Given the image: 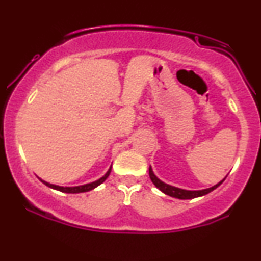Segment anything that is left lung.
Segmentation results:
<instances>
[{
    "instance_id": "obj_1",
    "label": "left lung",
    "mask_w": 261,
    "mask_h": 261,
    "mask_svg": "<svg viewBox=\"0 0 261 261\" xmlns=\"http://www.w3.org/2000/svg\"><path fill=\"white\" fill-rule=\"evenodd\" d=\"M149 178H151L152 182H153V184L155 185V188L160 189L162 193H164V194H166V195L175 197V199H180V200L195 199V197L206 195V194L211 193L212 190H215V189L220 187V185L224 181V179H226V178H224L223 180H221L220 182H218V184L214 185V187H212V188L203 189V190H184V189L172 187V185L166 184V182H163L162 180H160V179H158L157 176L154 175L153 170H152L151 167H149Z\"/></svg>"
}]
</instances>
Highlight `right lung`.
Instances as JSON below:
<instances>
[{
    "label": "right lung",
    "mask_w": 261,
    "mask_h": 261,
    "mask_svg": "<svg viewBox=\"0 0 261 261\" xmlns=\"http://www.w3.org/2000/svg\"><path fill=\"white\" fill-rule=\"evenodd\" d=\"M110 170H112V167H110L109 170H108V172L106 173V174H104L103 176H101L100 179H98V180H95V181H93V182H89V184L80 185V187H59V185H54V184H50V182H46V181L41 180V179H40V180L43 181L44 184L46 185V187H49V188H51V189H55V190H59V191H61V193H67V194L86 193V191H89V190H92V189L97 188L98 185H100L101 182H104V181H106V179H107L108 176H109V174H110Z\"/></svg>",
    "instance_id": "right-lung-1"
}]
</instances>
